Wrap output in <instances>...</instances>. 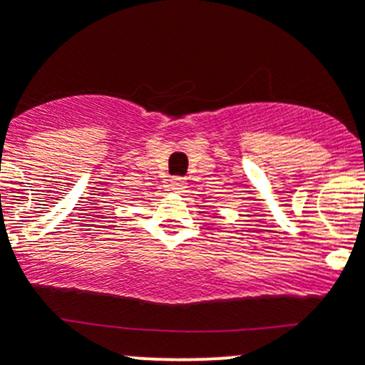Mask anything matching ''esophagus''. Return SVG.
Masks as SVG:
<instances>
[{
  "mask_svg": "<svg viewBox=\"0 0 365 365\" xmlns=\"http://www.w3.org/2000/svg\"><path fill=\"white\" fill-rule=\"evenodd\" d=\"M187 182L185 178H180V176H175V178L169 180V187H171L175 192H183V189H185Z\"/></svg>",
  "mask_w": 365,
  "mask_h": 365,
  "instance_id": "obj_1",
  "label": "esophagus"
}]
</instances>
